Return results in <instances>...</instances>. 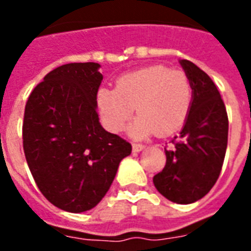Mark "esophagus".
<instances>
[{
	"mask_svg": "<svg viewBox=\"0 0 251 251\" xmlns=\"http://www.w3.org/2000/svg\"><path fill=\"white\" fill-rule=\"evenodd\" d=\"M131 147H133V151H134V152H141V151L145 149V145H142V144H133Z\"/></svg>",
	"mask_w": 251,
	"mask_h": 251,
	"instance_id": "1",
	"label": "esophagus"
}]
</instances>
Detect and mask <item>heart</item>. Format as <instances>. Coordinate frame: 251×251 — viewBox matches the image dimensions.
Wrapping results in <instances>:
<instances>
[{
	"instance_id": "b5f03b06",
	"label": "heart",
	"mask_w": 251,
	"mask_h": 251,
	"mask_svg": "<svg viewBox=\"0 0 251 251\" xmlns=\"http://www.w3.org/2000/svg\"><path fill=\"white\" fill-rule=\"evenodd\" d=\"M192 97V84L184 72L160 64L122 75L114 90L100 88L97 106L103 125L113 133L125 127L136 106L138 115L129 129L131 136L148 137L156 131L168 136L184 125Z\"/></svg>"
}]
</instances>
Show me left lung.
<instances>
[{
  "label": "left lung",
  "instance_id": "left-lung-1",
  "mask_svg": "<svg viewBox=\"0 0 251 251\" xmlns=\"http://www.w3.org/2000/svg\"><path fill=\"white\" fill-rule=\"evenodd\" d=\"M180 64L192 84V106L172 149H165L167 163L153 183L171 201L189 204L208 194L221 175L228 118L212 79L189 60Z\"/></svg>",
  "mask_w": 251,
  "mask_h": 251
}]
</instances>
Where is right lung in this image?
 Listing matches in <instances>:
<instances>
[{
  "mask_svg": "<svg viewBox=\"0 0 251 251\" xmlns=\"http://www.w3.org/2000/svg\"><path fill=\"white\" fill-rule=\"evenodd\" d=\"M98 63L48 72L25 104L23 145L36 184L60 210L83 212L102 200L131 145L99 124Z\"/></svg>",
  "mask_w": 251,
  "mask_h": 251,
  "instance_id": "add662e5",
  "label": "right lung"
}]
</instances>
